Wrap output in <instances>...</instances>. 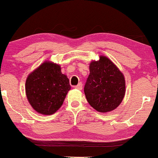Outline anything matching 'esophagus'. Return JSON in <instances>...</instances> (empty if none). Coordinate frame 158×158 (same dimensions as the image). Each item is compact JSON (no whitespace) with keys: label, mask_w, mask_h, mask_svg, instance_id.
<instances>
[{"label":"esophagus","mask_w":158,"mask_h":158,"mask_svg":"<svg viewBox=\"0 0 158 158\" xmlns=\"http://www.w3.org/2000/svg\"><path fill=\"white\" fill-rule=\"evenodd\" d=\"M75 89H78V90H81V89H83V85H82V83H78V85H76V86H75Z\"/></svg>","instance_id":"34e87169"}]
</instances>
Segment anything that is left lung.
Returning <instances> with one entry per match:
<instances>
[{
    "instance_id": "left-lung-1",
    "label": "left lung",
    "mask_w": 158,
    "mask_h": 158,
    "mask_svg": "<svg viewBox=\"0 0 158 158\" xmlns=\"http://www.w3.org/2000/svg\"><path fill=\"white\" fill-rule=\"evenodd\" d=\"M89 74L84 93L89 105L100 113L112 111L121 104L125 95L123 73L106 56L89 64Z\"/></svg>"
}]
</instances>
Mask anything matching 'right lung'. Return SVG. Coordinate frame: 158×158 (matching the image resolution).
I'll return each instance as SVG.
<instances>
[{
	"instance_id": "1",
	"label": "right lung",
	"mask_w": 158,
	"mask_h": 158,
	"mask_svg": "<svg viewBox=\"0 0 158 158\" xmlns=\"http://www.w3.org/2000/svg\"><path fill=\"white\" fill-rule=\"evenodd\" d=\"M71 89L67 76L61 66L44 61L29 74L25 81V94L33 108L42 115L55 114Z\"/></svg>"
}]
</instances>
